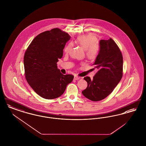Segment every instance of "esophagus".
Returning a JSON list of instances; mask_svg holds the SVG:
<instances>
[{
    "mask_svg": "<svg viewBox=\"0 0 146 146\" xmlns=\"http://www.w3.org/2000/svg\"><path fill=\"white\" fill-rule=\"evenodd\" d=\"M74 80H79V79H80V77H79V76H74Z\"/></svg>",
    "mask_w": 146,
    "mask_h": 146,
    "instance_id": "34e87169",
    "label": "esophagus"
}]
</instances>
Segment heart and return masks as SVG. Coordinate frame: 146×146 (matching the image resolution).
Listing matches in <instances>:
<instances>
[{
    "label": "heart",
    "instance_id": "obj_1",
    "mask_svg": "<svg viewBox=\"0 0 146 146\" xmlns=\"http://www.w3.org/2000/svg\"><path fill=\"white\" fill-rule=\"evenodd\" d=\"M76 42L84 50L86 55L90 59H94L96 57L99 52V45L97 43V38L90 33L78 36ZM72 47V44H68L64 48V51L68 52Z\"/></svg>",
    "mask_w": 146,
    "mask_h": 146
}]
</instances>
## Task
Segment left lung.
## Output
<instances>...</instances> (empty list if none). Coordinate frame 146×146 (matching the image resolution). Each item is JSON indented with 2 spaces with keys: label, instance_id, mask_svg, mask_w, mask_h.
<instances>
[{
  "label": "left lung",
  "instance_id": "8db88e82",
  "mask_svg": "<svg viewBox=\"0 0 146 146\" xmlns=\"http://www.w3.org/2000/svg\"><path fill=\"white\" fill-rule=\"evenodd\" d=\"M100 51L93 64L97 73L92 79L84 78L87 88L82 91L84 96L92 101L107 97L120 82L123 76V58L115 42L110 38L100 41Z\"/></svg>",
  "mask_w": 146,
  "mask_h": 146
}]
</instances>
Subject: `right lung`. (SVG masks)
<instances>
[{
    "label": "right lung",
    "instance_id": "1",
    "mask_svg": "<svg viewBox=\"0 0 146 146\" xmlns=\"http://www.w3.org/2000/svg\"><path fill=\"white\" fill-rule=\"evenodd\" d=\"M70 38L67 33L53 28L38 35L25 52L26 79L33 90L44 98L61 96L74 78L71 74L63 75L57 66Z\"/></svg>",
    "mask_w": 146,
    "mask_h": 146
}]
</instances>
